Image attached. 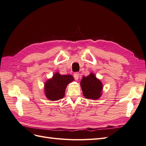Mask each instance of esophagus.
<instances>
[{
	"mask_svg": "<svg viewBox=\"0 0 146 146\" xmlns=\"http://www.w3.org/2000/svg\"><path fill=\"white\" fill-rule=\"evenodd\" d=\"M79 76H80V74H79L78 72H76L74 74V77L75 79H76V80H78L79 78Z\"/></svg>",
	"mask_w": 146,
	"mask_h": 146,
	"instance_id": "esophagus-1",
	"label": "esophagus"
}]
</instances>
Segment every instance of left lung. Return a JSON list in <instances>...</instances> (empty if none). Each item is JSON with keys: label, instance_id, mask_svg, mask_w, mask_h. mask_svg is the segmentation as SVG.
Masks as SVG:
<instances>
[{"label": "left lung", "instance_id": "1", "mask_svg": "<svg viewBox=\"0 0 146 146\" xmlns=\"http://www.w3.org/2000/svg\"><path fill=\"white\" fill-rule=\"evenodd\" d=\"M80 85L83 94L86 98L98 99L101 96L102 83L92 73L87 77L83 76Z\"/></svg>", "mask_w": 146, "mask_h": 146}]
</instances>
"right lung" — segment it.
Returning <instances> with one entry per match:
<instances>
[{
    "mask_svg": "<svg viewBox=\"0 0 146 146\" xmlns=\"http://www.w3.org/2000/svg\"><path fill=\"white\" fill-rule=\"evenodd\" d=\"M74 80L71 75H60L58 72L45 83V94L48 99L58 100L64 98L68 84Z\"/></svg>",
    "mask_w": 146,
    "mask_h": 146,
    "instance_id": "right-lung-1",
    "label": "right lung"
}]
</instances>
